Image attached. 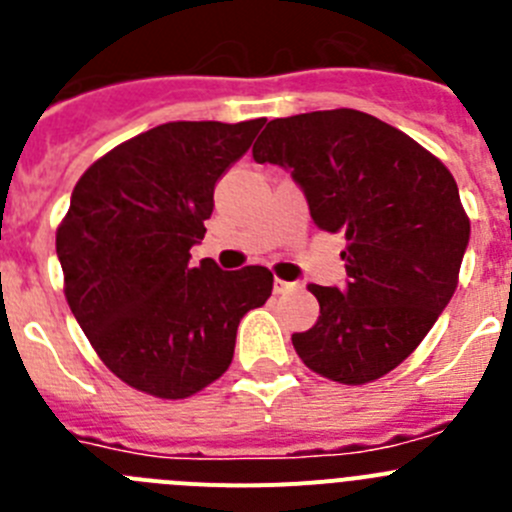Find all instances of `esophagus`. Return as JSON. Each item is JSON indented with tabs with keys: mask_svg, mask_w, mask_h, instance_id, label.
<instances>
[{
	"mask_svg": "<svg viewBox=\"0 0 512 512\" xmlns=\"http://www.w3.org/2000/svg\"><path fill=\"white\" fill-rule=\"evenodd\" d=\"M292 289H294L292 281H284V279H276V281H274V292H276V294L292 292Z\"/></svg>",
	"mask_w": 512,
	"mask_h": 512,
	"instance_id": "1",
	"label": "esophagus"
}]
</instances>
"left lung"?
Listing matches in <instances>:
<instances>
[{"mask_svg":"<svg viewBox=\"0 0 512 512\" xmlns=\"http://www.w3.org/2000/svg\"><path fill=\"white\" fill-rule=\"evenodd\" d=\"M253 159L292 172L314 223L348 241V287L309 284L320 320L294 332V350L345 386L383 378L419 348L457 289L470 218L452 172L409 134L355 109L269 121Z\"/></svg>","mask_w":512,"mask_h":512,"instance_id":"obj_1","label":"left lung"}]
</instances>
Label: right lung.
I'll list each match as a JSON object with an SVG mask.
<instances>
[{"mask_svg": "<svg viewBox=\"0 0 512 512\" xmlns=\"http://www.w3.org/2000/svg\"><path fill=\"white\" fill-rule=\"evenodd\" d=\"M266 119L170 121L119 144L75 182L55 233L65 299L126 386L187 398L228 370L238 322L271 297L266 266L190 264L213 190Z\"/></svg>", "mask_w": 512, "mask_h": 512, "instance_id": "right-lung-1", "label": "right lung"}]
</instances>
